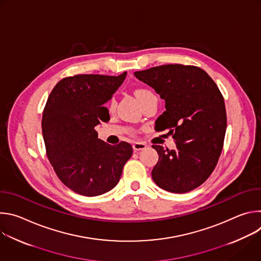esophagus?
I'll return each mask as SVG.
<instances>
[{"label": "esophagus", "mask_w": 261, "mask_h": 261, "mask_svg": "<svg viewBox=\"0 0 261 261\" xmlns=\"http://www.w3.org/2000/svg\"><path fill=\"white\" fill-rule=\"evenodd\" d=\"M133 150L135 152H139V151H142L144 150V148L146 147V144L144 142H141V141H136L133 143Z\"/></svg>", "instance_id": "34e87169"}]
</instances>
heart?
I'll list each match as a JSON object with an SVG mask.
<instances>
[{
  "mask_svg": "<svg viewBox=\"0 0 261 261\" xmlns=\"http://www.w3.org/2000/svg\"><path fill=\"white\" fill-rule=\"evenodd\" d=\"M134 94H135V96H136V98H137V100H138L139 102H142V101H144V100H145V99H147V98L156 97V96L153 94V92H152L151 90H148V89H143V88L136 89V90L134 91ZM115 104H116L115 99H111V101H110V106H111V107H114V106H115Z\"/></svg>",
  "mask_w": 261,
  "mask_h": 261,
  "instance_id": "heart-1",
  "label": "heart"
}]
</instances>
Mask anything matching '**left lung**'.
Segmentation results:
<instances>
[{
    "label": "left lung",
    "instance_id": "1",
    "mask_svg": "<svg viewBox=\"0 0 261 261\" xmlns=\"http://www.w3.org/2000/svg\"><path fill=\"white\" fill-rule=\"evenodd\" d=\"M165 100L157 119L169 129L176 150L153 145L159 160L152 177L160 188L186 193L203 184L215 169L224 142L227 119L224 99L208 74L195 66L169 64L134 72Z\"/></svg>",
    "mask_w": 261,
    "mask_h": 261
}]
</instances>
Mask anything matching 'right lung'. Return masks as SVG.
Here are the masks:
<instances>
[{"instance_id":"right-lung-1","label":"right lung","mask_w":261,"mask_h":261,"mask_svg":"<svg viewBox=\"0 0 261 261\" xmlns=\"http://www.w3.org/2000/svg\"><path fill=\"white\" fill-rule=\"evenodd\" d=\"M119 76L80 74L60 81L51 91L42 116L46 154L57 175L69 189L98 196L119 182L132 146L110 145L98 138L95 127L109 120L104 106L124 83Z\"/></svg>"}]
</instances>
